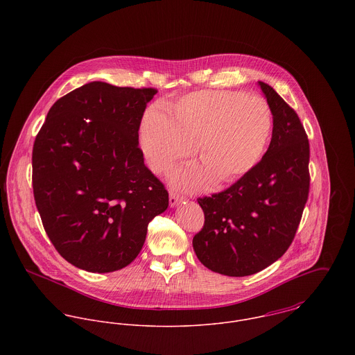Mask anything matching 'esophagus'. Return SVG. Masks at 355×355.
Masks as SVG:
<instances>
[{"label":"esophagus","mask_w":355,"mask_h":355,"mask_svg":"<svg viewBox=\"0 0 355 355\" xmlns=\"http://www.w3.org/2000/svg\"><path fill=\"white\" fill-rule=\"evenodd\" d=\"M183 201H184V198L180 197L179 194H176V193H171L169 194V206L171 207H175V206H178L179 203H182Z\"/></svg>","instance_id":"obj_1"}]
</instances>
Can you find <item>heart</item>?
<instances>
[{
    "label": "heart",
    "mask_w": 355,
    "mask_h": 355,
    "mask_svg": "<svg viewBox=\"0 0 355 355\" xmlns=\"http://www.w3.org/2000/svg\"><path fill=\"white\" fill-rule=\"evenodd\" d=\"M144 114L139 144L153 171H165L197 153L203 165L171 173L178 187L194 189L218 178L231 184L259 164L270 139L273 117L262 97L234 90H201Z\"/></svg>",
    "instance_id": "heart-1"
}]
</instances>
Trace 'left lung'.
<instances>
[{
    "label": "left lung",
    "instance_id": "obj_1",
    "mask_svg": "<svg viewBox=\"0 0 355 355\" xmlns=\"http://www.w3.org/2000/svg\"><path fill=\"white\" fill-rule=\"evenodd\" d=\"M272 110L269 148L253 171L223 193L200 198L205 213L193 248L220 275H254L290 248L309 194V141L294 109L258 82Z\"/></svg>",
    "mask_w": 355,
    "mask_h": 355
}]
</instances>
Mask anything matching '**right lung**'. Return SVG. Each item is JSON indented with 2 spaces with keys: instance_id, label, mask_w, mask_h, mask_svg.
<instances>
[{
  "instance_id": "right-lung-1",
  "label": "right lung",
  "mask_w": 355,
  "mask_h": 355,
  "mask_svg": "<svg viewBox=\"0 0 355 355\" xmlns=\"http://www.w3.org/2000/svg\"><path fill=\"white\" fill-rule=\"evenodd\" d=\"M157 90L90 82L51 106L33 149V189L49 239L79 269L130 265L168 191L146 168L138 131Z\"/></svg>"
}]
</instances>
